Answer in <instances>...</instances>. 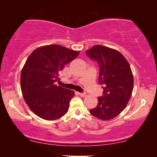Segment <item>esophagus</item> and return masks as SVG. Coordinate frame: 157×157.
Returning a JSON list of instances; mask_svg holds the SVG:
<instances>
[{"mask_svg":"<svg viewBox=\"0 0 157 157\" xmlns=\"http://www.w3.org/2000/svg\"><path fill=\"white\" fill-rule=\"evenodd\" d=\"M78 94L80 95L81 97H85L86 95V94L85 92H82V93H78Z\"/></svg>","mask_w":157,"mask_h":157,"instance_id":"34e87169","label":"esophagus"}]
</instances>
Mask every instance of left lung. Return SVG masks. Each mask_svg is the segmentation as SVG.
<instances>
[{"mask_svg": "<svg viewBox=\"0 0 157 157\" xmlns=\"http://www.w3.org/2000/svg\"><path fill=\"white\" fill-rule=\"evenodd\" d=\"M86 53L98 62V80L103 86L97 107L90 109V113L101 120H110L123 111L131 97L134 86L131 68L121 53L110 48L96 45Z\"/></svg>", "mask_w": 157, "mask_h": 157, "instance_id": "1", "label": "left lung"}]
</instances>
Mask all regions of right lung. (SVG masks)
I'll list each match as a JSON object with an SVG mask.
<instances>
[{
  "mask_svg": "<svg viewBox=\"0 0 157 157\" xmlns=\"http://www.w3.org/2000/svg\"><path fill=\"white\" fill-rule=\"evenodd\" d=\"M79 55L59 45L36 48L28 58L21 74V88L26 104L40 118L53 121L67 113L74 92L57 86L61 71Z\"/></svg>",
  "mask_w": 157,
  "mask_h": 157,
  "instance_id": "add662e5",
  "label": "right lung"
}]
</instances>
